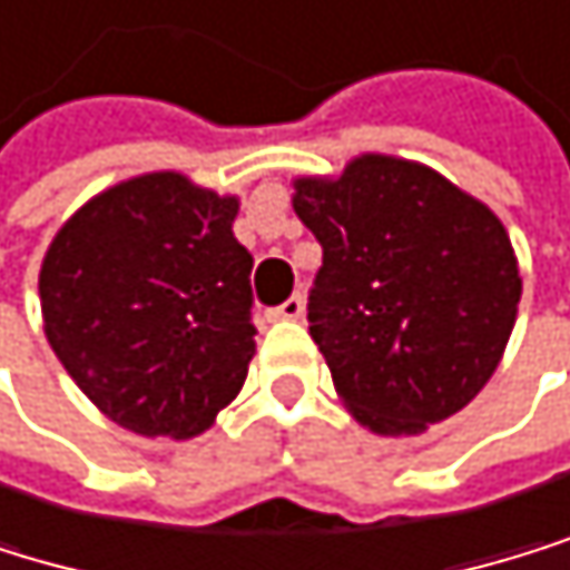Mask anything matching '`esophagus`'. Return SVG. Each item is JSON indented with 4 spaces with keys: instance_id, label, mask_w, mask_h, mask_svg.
<instances>
[{
    "instance_id": "obj_1",
    "label": "esophagus",
    "mask_w": 570,
    "mask_h": 570,
    "mask_svg": "<svg viewBox=\"0 0 570 570\" xmlns=\"http://www.w3.org/2000/svg\"><path fill=\"white\" fill-rule=\"evenodd\" d=\"M304 314V297L301 294H294V297H287L279 307H269L266 311V318L269 322H294V318H301Z\"/></svg>"
}]
</instances>
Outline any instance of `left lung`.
<instances>
[{
    "label": "left lung",
    "instance_id": "1",
    "mask_svg": "<svg viewBox=\"0 0 570 570\" xmlns=\"http://www.w3.org/2000/svg\"><path fill=\"white\" fill-rule=\"evenodd\" d=\"M322 245L311 338L360 425L412 436L456 415L495 373L522 279L502 220L419 161L360 155L297 179Z\"/></svg>",
    "mask_w": 570,
    "mask_h": 570
}]
</instances>
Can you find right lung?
I'll use <instances>...</instances> for the list:
<instances>
[{
	"instance_id": "right-lung-1",
	"label": "right lung",
	"mask_w": 570,
	"mask_h": 570,
	"mask_svg": "<svg viewBox=\"0 0 570 570\" xmlns=\"http://www.w3.org/2000/svg\"><path fill=\"white\" fill-rule=\"evenodd\" d=\"M235 214V197L148 173L75 210L43 256L55 356L138 436H200L245 384L256 325Z\"/></svg>"
}]
</instances>
